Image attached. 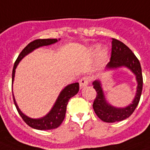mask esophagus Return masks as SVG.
<instances>
[{
	"instance_id": "esophagus-1",
	"label": "esophagus",
	"mask_w": 150,
	"mask_h": 150,
	"mask_svg": "<svg viewBox=\"0 0 150 150\" xmlns=\"http://www.w3.org/2000/svg\"><path fill=\"white\" fill-rule=\"evenodd\" d=\"M80 87H81V88H84V87H86V86L88 85V83H89V79L88 78V77H86V76H84V77H82V78L80 80Z\"/></svg>"
}]
</instances>
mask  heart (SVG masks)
Returning <instances> with one entry per match:
<instances>
[{"instance_id":"b5f03b06","label":"heart","mask_w":150,"mask_h":150,"mask_svg":"<svg viewBox=\"0 0 150 150\" xmlns=\"http://www.w3.org/2000/svg\"><path fill=\"white\" fill-rule=\"evenodd\" d=\"M91 51L93 52H97V56L99 60H105L107 57V51L105 48H99L98 46H94L91 47Z\"/></svg>"}]
</instances>
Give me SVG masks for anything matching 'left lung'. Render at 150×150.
I'll use <instances>...</instances> for the list:
<instances>
[{"instance_id": "8db88e82", "label": "left lung", "mask_w": 150, "mask_h": 150, "mask_svg": "<svg viewBox=\"0 0 150 150\" xmlns=\"http://www.w3.org/2000/svg\"><path fill=\"white\" fill-rule=\"evenodd\" d=\"M125 67L132 72L137 81L136 94L131 104L125 107H116L112 105L105 98L102 83L99 79L93 81L92 85L97 95L94 101L93 109L96 115L103 121L113 123L127 119L133 113L139 104L142 91V74L140 62L129 47L121 41L112 38V52L110 62L106 65L105 69H116Z\"/></svg>"}]
</instances>
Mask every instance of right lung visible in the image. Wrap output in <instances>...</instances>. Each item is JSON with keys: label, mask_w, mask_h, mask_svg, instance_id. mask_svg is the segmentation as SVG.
Wrapping results in <instances>:
<instances>
[{"label": "right lung", "mask_w": 150, "mask_h": 150, "mask_svg": "<svg viewBox=\"0 0 150 150\" xmlns=\"http://www.w3.org/2000/svg\"><path fill=\"white\" fill-rule=\"evenodd\" d=\"M60 39H38L30 42L24 49L21 52L19 55L16 59V62L14 64L13 70H12V83H13L14 78H15V74H16V69L18 65L21 60L28 54H30L37 48H39L43 46H48V45H53L58 42ZM79 91V83H74L68 84L62 89L61 92L59 93L58 98H57L54 105L52 106L49 112L45 115V117L40 118H31L27 117L24 114L20 109L18 108V105L16 103V98L14 97V103L16 105V107L18 110V113L23 118V120L30 127H33L37 130H52L57 128L60 126L63 121L67 111V105L68 104L69 98L77 94Z\"/></svg>", "instance_id": "right-lung-1"}]
</instances>
